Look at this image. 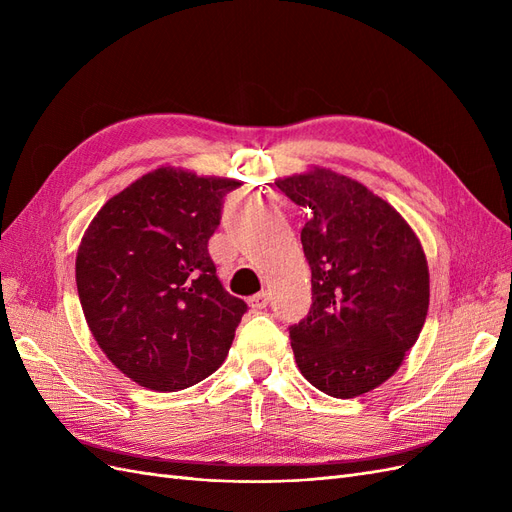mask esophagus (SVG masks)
Returning <instances> with one entry per match:
<instances>
[{"label":"esophagus","instance_id":"esophagus-1","mask_svg":"<svg viewBox=\"0 0 512 512\" xmlns=\"http://www.w3.org/2000/svg\"><path fill=\"white\" fill-rule=\"evenodd\" d=\"M247 303H250L254 312H258V309H265L269 305V292L262 290V292L254 294V297H250V301H247Z\"/></svg>","mask_w":512,"mask_h":512}]
</instances>
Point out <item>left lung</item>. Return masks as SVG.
I'll use <instances>...</instances> for the list:
<instances>
[{"mask_svg": "<svg viewBox=\"0 0 512 512\" xmlns=\"http://www.w3.org/2000/svg\"><path fill=\"white\" fill-rule=\"evenodd\" d=\"M307 211L301 230L312 307L290 327L301 374L348 399L389 380L429 307L427 258L414 230L363 183L314 168L275 181Z\"/></svg>", "mask_w": 512, "mask_h": 512, "instance_id": "left-lung-1", "label": "left lung"}]
</instances>
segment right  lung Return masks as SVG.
<instances>
[{"instance_id": "add662e5", "label": "right lung", "mask_w": 512, "mask_h": 512, "mask_svg": "<svg viewBox=\"0 0 512 512\" xmlns=\"http://www.w3.org/2000/svg\"><path fill=\"white\" fill-rule=\"evenodd\" d=\"M239 185L162 166L108 200L85 230L76 288L89 331L145 389H188L226 359L247 305L224 290L207 245Z\"/></svg>"}]
</instances>
